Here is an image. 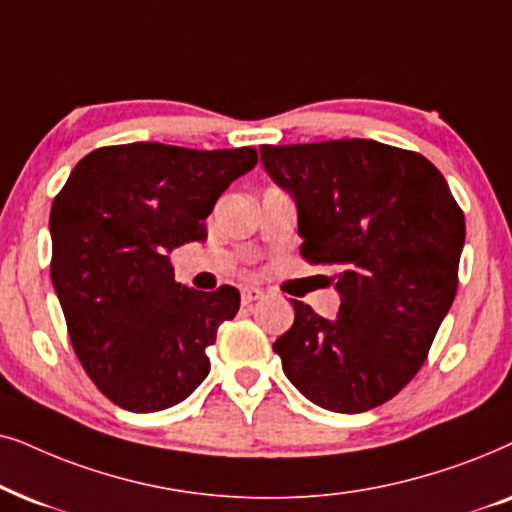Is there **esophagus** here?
Segmentation results:
<instances>
[{"instance_id": "esophagus-1", "label": "esophagus", "mask_w": 512, "mask_h": 512, "mask_svg": "<svg viewBox=\"0 0 512 512\" xmlns=\"http://www.w3.org/2000/svg\"><path fill=\"white\" fill-rule=\"evenodd\" d=\"M262 297H264V290L255 288V285H243V288H241V302L243 304H252V302H257V299H262Z\"/></svg>"}]
</instances>
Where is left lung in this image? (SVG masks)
<instances>
[{
	"mask_svg": "<svg viewBox=\"0 0 512 512\" xmlns=\"http://www.w3.org/2000/svg\"><path fill=\"white\" fill-rule=\"evenodd\" d=\"M297 206L302 255L335 267V320L292 299L285 377L330 412L384 405L419 372L459 285L466 222L431 161L377 140L262 145Z\"/></svg>",
	"mask_w": 512,
	"mask_h": 512,
	"instance_id": "obj_1",
	"label": "left lung"
}]
</instances>
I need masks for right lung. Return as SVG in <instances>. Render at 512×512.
Returning <instances> with one entry per match:
<instances>
[{
    "mask_svg": "<svg viewBox=\"0 0 512 512\" xmlns=\"http://www.w3.org/2000/svg\"><path fill=\"white\" fill-rule=\"evenodd\" d=\"M255 163L252 147H100L53 199V288L79 363L114 405L168 410L208 377L206 349L241 295L177 283L170 252L206 238L215 201Z\"/></svg>",
    "mask_w": 512,
    "mask_h": 512,
    "instance_id": "obj_1",
    "label": "right lung"
}]
</instances>
